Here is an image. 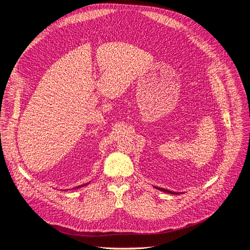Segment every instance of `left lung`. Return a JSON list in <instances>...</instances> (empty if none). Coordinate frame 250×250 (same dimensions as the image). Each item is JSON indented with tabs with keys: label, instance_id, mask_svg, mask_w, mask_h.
Returning a JSON list of instances; mask_svg holds the SVG:
<instances>
[{
	"label": "left lung",
	"instance_id": "left-lung-1",
	"mask_svg": "<svg viewBox=\"0 0 250 250\" xmlns=\"http://www.w3.org/2000/svg\"><path fill=\"white\" fill-rule=\"evenodd\" d=\"M157 189H159V190H162V191H164V192H167V193H171V194H177V192H173V191H171V190H167V189H164V188H156Z\"/></svg>",
	"mask_w": 250,
	"mask_h": 250
}]
</instances>
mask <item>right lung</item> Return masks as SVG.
Wrapping results in <instances>:
<instances>
[{
    "label": "right lung",
    "instance_id": "obj_1",
    "mask_svg": "<svg viewBox=\"0 0 250 250\" xmlns=\"http://www.w3.org/2000/svg\"><path fill=\"white\" fill-rule=\"evenodd\" d=\"M82 187H83V186H81V188H82ZM78 188H79V187H78Z\"/></svg>",
    "mask_w": 250,
    "mask_h": 250
}]
</instances>
